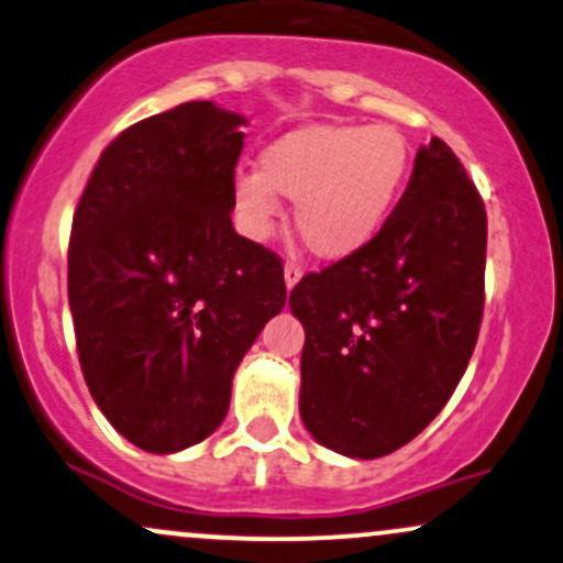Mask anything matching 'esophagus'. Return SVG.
I'll return each instance as SVG.
<instances>
[{
	"instance_id": "1",
	"label": "esophagus",
	"mask_w": 563,
	"mask_h": 563,
	"mask_svg": "<svg viewBox=\"0 0 563 563\" xmlns=\"http://www.w3.org/2000/svg\"><path fill=\"white\" fill-rule=\"evenodd\" d=\"M283 275H286V288L290 290L296 286V283L301 280V275H303L301 264L299 262H286V269H283Z\"/></svg>"
}]
</instances>
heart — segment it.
Here are the masks:
<instances>
[{
  "label": "heart",
  "instance_id": "b5f03b06",
  "mask_svg": "<svg viewBox=\"0 0 563 563\" xmlns=\"http://www.w3.org/2000/svg\"><path fill=\"white\" fill-rule=\"evenodd\" d=\"M410 172V142L391 124H312L260 156V172L232 183L238 217L251 238L280 219L278 196L296 200V230L320 260H344L376 238Z\"/></svg>",
  "mask_w": 563,
  "mask_h": 563
}]
</instances>
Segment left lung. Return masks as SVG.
<instances>
[{
  "instance_id": "obj_1",
  "label": "left lung",
  "mask_w": 563,
  "mask_h": 563,
  "mask_svg": "<svg viewBox=\"0 0 563 563\" xmlns=\"http://www.w3.org/2000/svg\"><path fill=\"white\" fill-rule=\"evenodd\" d=\"M484 256V200L431 137L376 238L290 290L307 333L299 410L309 434L371 461L434 421L474 354Z\"/></svg>"
}]
</instances>
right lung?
I'll return each mask as SVG.
<instances>
[{
	"instance_id": "obj_1",
	"label": "right lung",
	"mask_w": 563,
	"mask_h": 563,
	"mask_svg": "<svg viewBox=\"0 0 563 563\" xmlns=\"http://www.w3.org/2000/svg\"><path fill=\"white\" fill-rule=\"evenodd\" d=\"M243 124L211 100L137 121L76 206L68 303L84 380L113 429L156 455L214 434L243 354L286 307L277 254L230 219Z\"/></svg>"
}]
</instances>
